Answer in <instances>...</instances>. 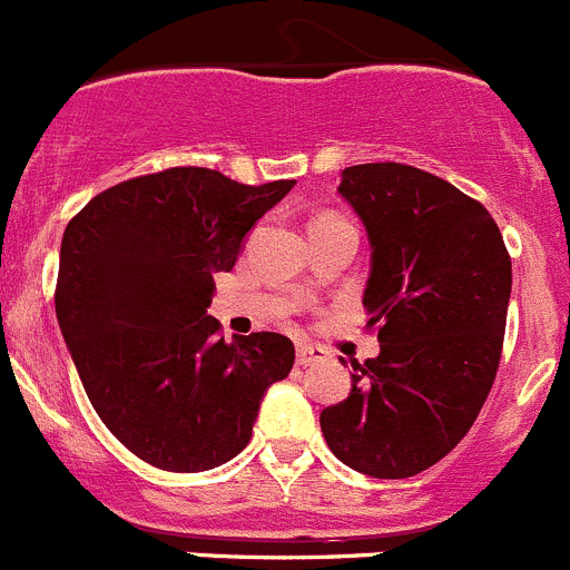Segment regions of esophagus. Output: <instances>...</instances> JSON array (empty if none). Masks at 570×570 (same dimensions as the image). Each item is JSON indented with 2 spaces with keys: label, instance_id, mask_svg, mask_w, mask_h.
I'll return each mask as SVG.
<instances>
[{
  "label": "esophagus",
  "instance_id": "1",
  "mask_svg": "<svg viewBox=\"0 0 570 570\" xmlns=\"http://www.w3.org/2000/svg\"><path fill=\"white\" fill-rule=\"evenodd\" d=\"M321 360H326V348L313 346V343H298L296 348L298 365H313V363H321Z\"/></svg>",
  "mask_w": 570,
  "mask_h": 570
}]
</instances>
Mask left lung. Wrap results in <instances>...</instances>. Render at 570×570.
<instances>
[{
    "label": "left lung",
    "instance_id": "obj_1",
    "mask_svg": "<svg viewBox=\"0 0 570 570\" xmlns=\"http://www.w3.org/2000/svg\"><path fill=\"white\" fill-rule=\"evenodd\" d=\"M337 194L368 233L363 307L380 354L321 413L326 446L376 479L415 476L476 421L499 368L512 263L493 216L404 163L343 168Z\"/></svg>",
    "mask_w": 570,
    "mask_h": 570
}]
</instances>
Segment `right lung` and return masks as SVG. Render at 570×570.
I'll return each instance as SVG.
<instances>
[{
  "mask_svg": "<svg viewBox=\"0 0 570 570\" xmlns=\"http://www.w3.org/2000/svg\"><path fill=\"white\" fill-rule=\"evenodd\" d=\"M293 185L166 168L101 190L66 227L60 332L99 419L144 463L177 474L224 465L291 374L285 335L224 343L207 307L213 274L233 272L249 229Z\"/></svg>",
  "mask_w": 570,
  "mask_h": 570,
  "instance_id": "right-lung-1",
  "label": "right lung"
}]
</instances>
